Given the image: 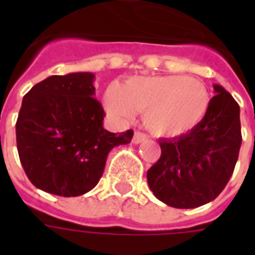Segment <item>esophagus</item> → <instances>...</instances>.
Returning <instances> with one entry per match:
<instances>
[{
	"label": "esophagus",
	"instance_id": "1",
	"mask_svg": "<svg viewBox=\"0 0 255 255\" xmlns=\"http://www.w3.org/2000/svg\"><path fill=\"white\" fill-rule=\"evenodd\" d=\"M144 140H147V136L142 132H135L133 133V138H132V143L135 144H139L144 142Z\"/></svg>",
	"mask_w": 255,
	"mask_h": 255
}]
</instances>
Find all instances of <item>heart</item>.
<instances>
[{"label": "heart", "instance_id": "heart-1", "mask_svg": "<svg viewBox=\"0 0 255 255\" xmlns=\"http://www.w3.org/2000/svg\"><path fill=\"white\" fill-rule=\"evenodd\" d=\"M212 97L208 87L190 76H138L119 89H109L104 98L108 115L117 122L144 113L143 122L155 136L186 135L205 120Z\"/></svg>", "mask_w": 255, "mask_h": 255}]
</instances>
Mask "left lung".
<instances>
[{"mask_svg": "<svg viewBox=\"0 0 255 255\" xmlns=\"http://www.w3.org/2000/svg\"><path fill=\"white\" fill-rule=\"evenodd\" d=\"M205 120L186 135L161 139V157L147 171L150 190L161 202L192 209L213 201L232 176L242 144L241 109L214 84Z\"/></svg>", "mask_w": 255, "mask_h": 255, "instance_id": "8db88e82", "label": "left lung"}]
</instances>
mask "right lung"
Returning a JSON list of instances; mask_svg holds the SVG:
<instances>
[{
  "mask_svg": "<svg viewBox=\"0 0 255 255\" xmlns=\"http://www.w3.org/2000/svg\"><path fill=\"white\" fill-rule=\"evenodd\" d=\"M94 73L53 75L24 95L16 122L20 162L42 191L79 197L97 186L113 147L133 131L104 128L105 112L95 100Z\"/></svg>",
  "mask_w": 255,
  "mask_h": 255,
  "instance_id": "1",
  "label": "right lung"
}]
</instances>
